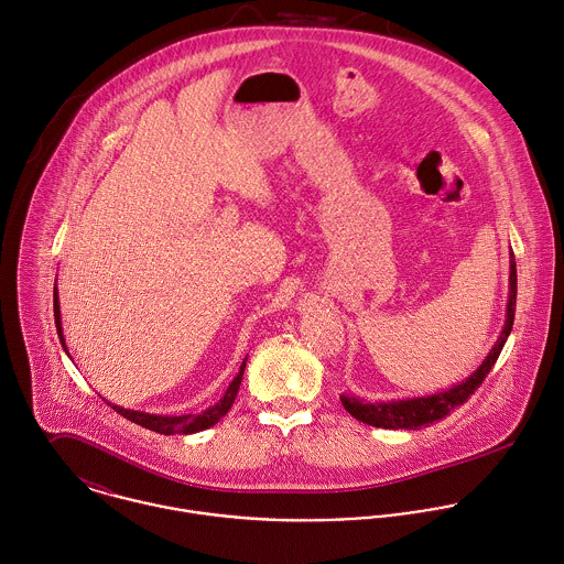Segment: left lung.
<instances>
[{
    "label": "left lung",
    "instance_id": "left-lung-1",
    "mask_svg": "<svg viewBox=\"0 0 564 564\" xmlns=\"http://www.w3.org/2000/svg\"><path fill=\"white\" fill-rule=\"evenodd\" d=\"M514 311H517V262H514V253H510V297H508V308H506V326L501 330V337L497 339L495 348L490 350V355L484 359V364L475 370V375L468 376L466 380H462L459 384H453L446 391L440 393H431V395H420V398H406V400H389V402H366L361 398L355 395H341V402L346 406V411L378 429H420V426H429L437 420H442L444 415H448L455 406L464 404L475 389L484 382V378L492 370V366L497 364L512 324H514Z\"/></svg>",
    "mask_w": 564,
    "mask_h": 564
}]
</instances>
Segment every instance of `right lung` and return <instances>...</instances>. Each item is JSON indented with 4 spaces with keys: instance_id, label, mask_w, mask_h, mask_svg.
Here are the masks:
<instances>
[{
    "instance_id": "add662e5",
    "label": "right lung",
    "mask_w": 564,
    "mask_h": 564,
    "mask_svg": "<svg viewBox=\"0 0 564 564\" xmlns=\"http://www.w3.org/2000/svg\"><path fill=\"white\" fill-rule=\"evenodd\" d=\"M54 324H56L58 339H61V344H63V348H65L63 328H61L58 291H56V289H54ZM65 352H67V348H65ZM245 366H247V357H245V361H242L238 375L229 382L227 391L223 393V398H220L214 406H209V409H205L203 413H196V415H194V413H186V415H153V413H144V411H131V409H124V406H118V404H111V402H107V404H111V406H113L120 415H124L127 420H131V422L144 426V429H151V431H155V433H162V435L184 433V435H188V433H196V431H203V429L214 426V424L231 409V404H234V400H236V393H238V387H240V380H242Z\"/></svg>"
}]
</instances>
